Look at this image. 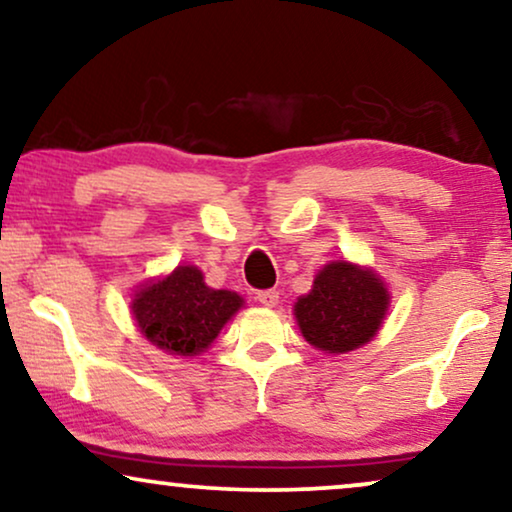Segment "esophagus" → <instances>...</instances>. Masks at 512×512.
<instances>
[{"mask_svg":"<svg viewBox=\"0 0 512 512\" xmlns=\"http://www.w3.org/2000/svg\"><path fill=\"white\" fill-rule=\"evenodd\" d=\"M256 300L265 307H275L279 303V291L275 289H263V291H256Z\"/></svg>","mask_w":512,"mask_h":512,"instance_id":"esophagus-1","label":"esophagus"}]
</instances>
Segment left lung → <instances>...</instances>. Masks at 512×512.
I'll list each match as a JSON object with an SVG mask.
<instances>
[{
	"label": "left lung",
	"mask_w": 512,
	"mask_h": 512,
	"mask_svg": "<svg viewBox=\"0 0 512 512\" xmlns=\"http://www.w3.org/2000/svg\"><path fill=\"white\" fill-rule=\"evenodd\" d=\"M389 307V291L370 270L347 261L331 263L298 298L296 319L303 338L328 354L366 345Z\"/></svg>",
	"instance_id": "1"
}]
</instances>
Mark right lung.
<instances>
[{
	"label": "right lung",
	"instance_id": "obj_1",
	"mask_svg": "<svg viewBox=\"0 0 512 512\" xmlns=\"http://www.w3.org/2000/svg\"><path fill=\"white\" fill-rule=\"evenodd\" d=\"M242 307L233 291H214L193 265L137 291L132 314L142 335L170 354L195 356L212 345L223 324Z\"/></svg>",
	"mask_w": 512,
	"mask_h": 512
}]
</instances>
